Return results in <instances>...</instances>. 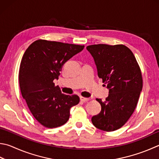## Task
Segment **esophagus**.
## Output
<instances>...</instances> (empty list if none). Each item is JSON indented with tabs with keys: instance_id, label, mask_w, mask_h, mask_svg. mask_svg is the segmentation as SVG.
<instances>
[{
	"instance_id": "obj_1",
	"label": "esophagus",
	"mask_w": 159,
	"mask_h": 159,
	"mask_svg": "<svg viewBox=\"0 0 159 159\" xmlns=\"http://www.w3.org/2000/svg\"><path fill=\"white\" fill-rule=\"evenodd\" d=\"M80 99L82 102H88V101L90 100L89 98H85V97H80Z\"/></svg>"
}]
</instances>
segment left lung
Here are the masks:
<instances>
[{"label":"left lung","instance_id":"left-lung-1","mask_svg":"<svg viewBox=\"0 0 159 159\" xmlns=\"http://www.w3.org/2000/svg\"><path fill=\"white\" fill-rule=\"evenodd\" d=\"M86 48L94 57L98 76L109 89L105 102L96 99L102 111L92 117V122L102 131H115L125 125L137 106L143 88L140 66L132 51L123 44Z\"/></svg>","mask_w":159,"mask_h":159}]
</instances>
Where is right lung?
Listing matches in <instances>:
<instances>
[{
    "label": "right lung",
    "mask_w": 159,
    "mask_h": 159,
    "mask_svg": "<svg viewBox=\"0 0 159 159\" xmlns=\"http://www.w3.org/2000/svg\"><path fill=\"white\" fill-rule=\"evenodd\" d=\"M83 48V45L38 39L22 57L19 72L22 97L33 117L45 127L65 125L70 108L80 102L76 94H62L53 80L58 79L62 65Z\"/></svg>",
    "instance_id": "1"
}]
</instances>
